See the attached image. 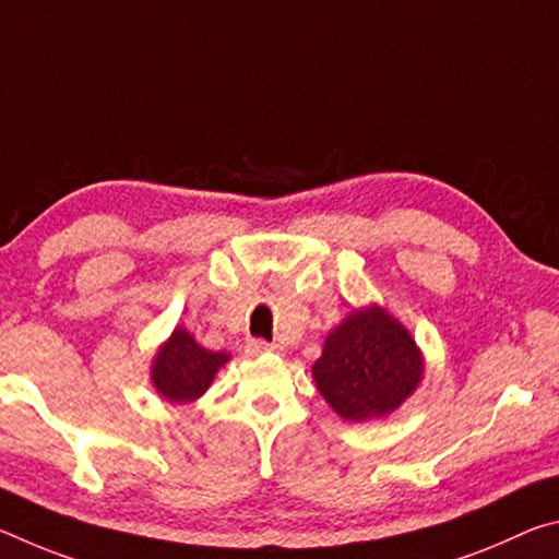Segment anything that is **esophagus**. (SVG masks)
Instances as JSON below:
<instances>
[{"instance_id": "obj_1", "label": "esophagus", "mask_w": 559, "mask_h": 559, "mask_svg": "<svg viewBox=\"0 0 559 559\" xmlns=\"http://www.w3.org/2000/svg\"><path fill=\"white\" fill-rule=\"evenodd\" d=\"M246 353H249L251 357H261V355H269V353H281V347L266 343V340H251V343L246 345Z\"/></svg>"}]
</instances>
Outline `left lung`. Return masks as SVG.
I'll list each match as a JSON object with an SVG mask.
<instances>
[{"label": "left lung", "instance_id": "8db88e82", "mask_svg": "<svg viewBox=\"0 0 559 559\" xmlns=\"http://www.w3.org/2000/svg\"><path fill=\"white\" fill-rule=\"evenodd\" d=\"M421 374L424 357L412 333L380 306L353 310L325 337L313 365L318 392L345 421L392 414Z\"/></svg>", "mask_w": 559, "mask_h": 559}]
</instances>
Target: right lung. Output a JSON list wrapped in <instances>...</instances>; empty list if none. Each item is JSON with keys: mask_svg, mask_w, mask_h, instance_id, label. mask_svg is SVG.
Instances as JSON below:
<instances>
[{"mask_svg": "<svg viewBox=\"0 0 559 559\" xmlns=\"http://www.w3.org/2000/svg\"><path fill=\"white\" fill-rule=\"evenodd\" d=\"M231 355L212 353L202 347L187 333L185 328H175L165 345H159L157 355L150 367V380H153L159 396L167 402L187 404L200 400L210 390L216 372L229 362Z\"/></svg>", "mask_w": 559, "mask_h": 559, "instance_id": "right-lung-1", "label": "right lung"}]
</instances>
